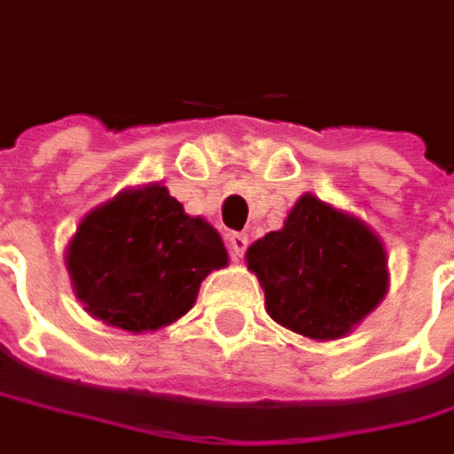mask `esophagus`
I'll list each match as a JSON object with an SVG mask.
<instances>
[{"label": "esophagus", "instance_id": "34e87169", "mask_svg": "<svg viewBox=\"0 0 454 454\" xmlns=\"http://www.w3.org/2000/svg\"><path fill=\"white\" fill-rule=\"evenodd\" d=\"M227 242H230V252H232L234 260H242L245 252H247V234L232 232L227 237Z\"/></svg>", "mask_w": 454, "mask_h": 454}]
</instances>
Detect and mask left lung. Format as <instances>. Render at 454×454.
<instances>
[{
	"instance_id": "obj_1",
	"label": "left lung",
	"mask_w": 454,
	"mask_h": 454,
	"mask_svg": "<svg viewBox=\"0 0 454 454\" xmlns=\"http://www.w3.org/2000/svg\"><path fill=\"white\" fill-rule=\"evenodd\" d=\"M270 317L309 340H337L387 294V252L367 224L302 194L285 227L247 249Z\"/></svg>"
}]
</instances>
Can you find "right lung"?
Segmentation results:
<instances>
[{"label":"right lung","mask_w":454,"mask_h":454,"mask_svg":"<svg viewBox=\"0 0 454 454\" xmlns=\"http://www.w3.org/2000/svg\"><path fill=\"white\" fill-rule=\"evenodd\" d=\"M224 264L220 232L184 215L162 184L124 190L92 209L67 247L84 309L127 333L160 330L190 312L202 279Z\"/></svg>","instance_id":"right-lung-1"}]
</instances>
